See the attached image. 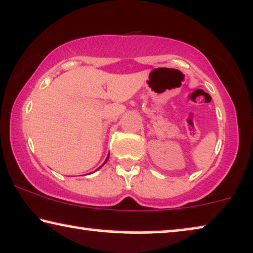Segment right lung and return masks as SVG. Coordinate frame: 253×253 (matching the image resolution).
Returning a JSON list of instances; mask_svg holds the SVG:
<instances>
[{"label":"right lung","mask_w":253,"mask_h":253,"mask_svg":"<svg viewBox=\"0 0 253 253\" xmlns=\"http://www.w3.org/2000/svg\"><path fill=\"white\" fill-rule=\"evenodd\" d=\"M108 158H109V154H108V157H107V159H106V161H105V162H103V165H105V164H106V162H107V160H108ZM103 165H102V166H103ZM102 166H100V167H99L98 169H100V168H101V167H102ZM98 169H96V170H98Z\"/></svg>","instance_id":"add662e5"}]
</instances>
